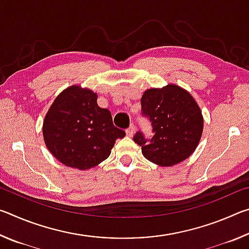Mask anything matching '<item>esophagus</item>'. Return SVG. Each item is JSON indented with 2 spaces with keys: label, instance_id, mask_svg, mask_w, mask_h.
<instances>
[{
  "label": "esophagus",
  "instance_id": "34e87169",
  "mask_svg": "<svg viewBox=\"0 0 249 249\" xmlns=\"http://www.w3.org/2000/svg\"><path fill=\"white\" fill-rule=\"evenodd\" d=\"M134 134H135V125L132 124L129 126V128L126 129V135H127L128 137H132Z\"/></svg>",
  "mask_w": 249,
  "mask_h": 249
}]
</instances>
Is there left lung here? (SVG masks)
<instances>
[{"label": "left lung", "instance_id": "8db88e82", "mask_svg": "<svg viewBox=\"0 0 249 249\" xmlns=\"http://www.w3.org/2000/svg\"><path fill=\"white\" fill-rule=\"evenodd\" d=\"M141 103L155 133L150 142L141 132L134 136L144 157L161 167H172L190 157L203 133V115L193 96L177 84H167L146 90Z\"/></svg>", "mask_w": 249, "mask_h": 249}]
</instances>
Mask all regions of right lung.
Here are the masks:
<instances>
[{
  "label": "right lung",
  "instance_id": "1",
  "mask_svg": "<svg viewBox=\"0 0 249 249\" xmlns=\"http://www.w3.org/2000/svg\"><path fill=\"white\" fill-rule=\"evenodd\" d=\"M98 94L73 84L57 95L43 123L48 150L65 166L91 169L107 159L125 132L113 125L111 112L98 105Z\"/></svg>",
  "mask_w": 249,
  "mask_h": 249
}]
</instances>
